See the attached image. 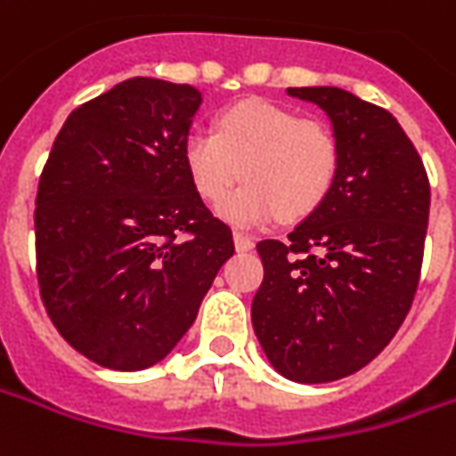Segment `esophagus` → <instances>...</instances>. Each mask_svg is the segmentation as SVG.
Here are the masks:
<instances>
[{
	"instance_id": "esophagus-1",
	"label": "esophagus",
	"mask_w": 456,
	"mask_h": 456,
	"mask_svg": "<svg viewBox=\"0 0 456 456\" xmlns=\"http://www.w3.org/2000/svg\"><path fill=\"white\" fill-rule=\"evenodd\" d=\"M234 247H237V252H252L254 240L247 237V234H241V232H234Z\"/></svg>"
}]
</instances>
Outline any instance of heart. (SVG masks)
Returning a JSON list of instances; mask_svg holds the SVG:
<instances>
[{"label":"heart","mask_w":456,"mask_h":456,"mask_svg":"<svg viewBox=\"0 0 456 456\" xmlns=\"http://www.w3.org/2000/svg\"><path fill=\"white\" fill-rule=\"evenodd\" d=\"M182 159L207 202L224 200L244 174L248 184L216 207L234 227L274 216L302 219L330 197L339 172V139L319 119L265 99H244L216 117L215 132H189Z\"/></svg>","instance_id":"obj_1"}]
</instances>
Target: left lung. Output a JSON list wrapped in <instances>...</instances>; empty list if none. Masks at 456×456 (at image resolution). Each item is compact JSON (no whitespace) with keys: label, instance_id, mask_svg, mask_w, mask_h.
Listing matches in <instances>:
<instances>
[{"label":"left lung","instance_id":"left-lung-1","mask_svg":"<svg viewBox=\"0 0 456 456\" xmlns=\"http://www.w3.org/2000/svg\"><path fill=\"white\" fill-rule=\"evenodd\" d=\"M287 94L327 114L339 172L287 241L256 244L265 281L252 324L281 377L322 384L367 367L407 317L422 269L429 179L382 107L339 86H289Z\"/></svg>","mask_w":456,"mask_h":456}]
</instances>
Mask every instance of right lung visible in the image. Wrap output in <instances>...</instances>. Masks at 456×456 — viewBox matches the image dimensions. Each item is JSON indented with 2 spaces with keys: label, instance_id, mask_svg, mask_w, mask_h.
Listing matches in <instances>:
<instances>
[{
  "label": "right lung",
  "instance_id": "obj_1",
  "mask_svg": "<svg viewBox=\"0 0 456 456\" xmlns=\"http://www.w3.org/2000/svg\"><path fill=\"white\" fill-rule=\"evenodd\" d=\"M202 102L191 85L132 77L77 107L49 151L34 212L39 289L59 334L99 367L159 364L234 254L182 159Z\"/></svg>",
  "mask_w": 456,
  "mask_h": 456
}]
</instances>
